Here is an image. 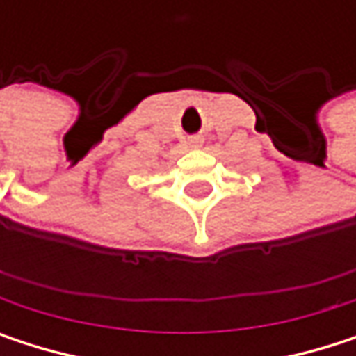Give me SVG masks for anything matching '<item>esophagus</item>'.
Segmentation results:
<instances>
[{"instance_id":"esophagus-1","label":"esophagus","mask_w":356,"mask_h":356,"mask_svg":"<svg viewBox=\"0 0 356 356\" xmlns=\"http://www.w3.org/2000/svg\"><path fill=\"white\" fill-rule=\"evenodd\" d=\"M202 144H204L202 138H189V146L191 148H202Z\"/></svg>"}]
</instances>
